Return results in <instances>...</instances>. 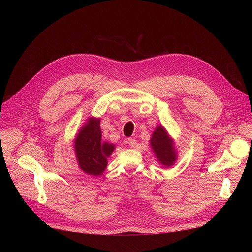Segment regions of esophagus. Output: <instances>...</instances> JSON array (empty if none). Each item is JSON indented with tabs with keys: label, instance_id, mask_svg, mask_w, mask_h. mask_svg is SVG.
I'll use <instances>...</instances> for the list:
<instances>
[{
	"label": "esophagus",
	"instance_id": "1",
	"mask_svg": "<svg viewBox=\"0 0 252 252\" xmlns=\"http://www.w3.org/2000/svg\"><path fill=\"white\" fill-rule=\"evenodd\" d=\"M127 143L129 144V146H131V147H135L136 146V140L133 139V138H129L127 140Z\"/></svg>",
	"mask_w": 252,
	"mask_h": 252
}]
</instances>
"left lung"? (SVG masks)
I'll list each match as a JSON object with an SVG mask.
<instances>
[{
    "instance_id": "8db88e82",
    "label": "left lung",
    "mask_w": 252,
    "mask_h": 252,
    "mask_svg": "<svg viewBox=\"0 0 252 252\" xmlns=\"http://www.w3.org/2000/svg\"><path fill=\"white\" fill-rule=\"evenodd\" d=\"M151 147L158 158V161L164 166H171L175 161V151L168 134L162 126H158L150 140Z\"/></svg>"
}]
</instances>
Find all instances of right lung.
<instances>
[{"label": "right lung", "mask_w": 252, "mask_h": 252, "mask_svg": "<svg viewBox=\"0 0 252 252\" xmlns=\"http://www.w3.org/2000/svg\"><path fill=\"white\" fill-rule=\"evenodd\" d=\"M100 120L90 119L74 141L80 168L87 174L100 175L107 167V158L114 149L112 144L102 141Z\"/></svg>", "instance_id": "obj_1"}]
</instances>
